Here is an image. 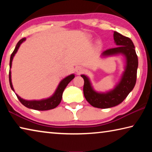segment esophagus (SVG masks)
<instances>
[{
  "instance_id": "34e87169",
  "label": "esophagus",
  "mask_w": 152,
  "mask_h": 152,
  "mask_svg": "<svg viewBox=\"0 0 152 152\" xmlns=\"http://www.w3.org/2000/svg\"><path fill=\"white\" fill-rule=\"evenodd\" d=\"M84 72V68H82V67L81 66H78V67H76V72L78 74H80Z\"/></svg>"
}]
</instances>
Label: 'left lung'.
<instances>
[{
    "mask_svg": "<svg viewBox=\"0 0 152 152\" xmlns=\"http://www.w3.org/2000/svg\"><path fill=\"white\" fill-rule=\"evenodd\" d=\"M113 37L117 47L104 51L101 57L121 54L125 58V70L120 81L115 88L106 92H98L92 86L88 77L84 74L81 75L84 80L83 88L84 97L92 107L99 109H107L121 103L134 88L136 83L138 58L134 44L130 38L117 31H114Z\"/></svg>",
    "mask_w": 152,
    "mask_h": 152,
    "instance_id": "left-lung-1",
    "label": "left lung"
}]
</instances>
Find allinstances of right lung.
<instances>
[{
	"mask_svg": "<svg viewBox=\"0 0 152 152\" xmlns=\"http://www.w3.org/2000/svg\"><path fill=\"white\" fill-rule=\"evenodd\" d=\"M25 39H26V38H23V39L19 40V42L17 43L16 47L15 48L13 52L12 53V54L11 56V58H10L9 83H10V86H11V89L14 92L15 91H14L13 86H12V82H11V68L12 66V59H13V57L15 55V53L17 52V50H19L20 44H21L23 42H25ZM74 77H75V76H74V74H72L66 77L65 78H64L60 82L58 88H56L53 94L51 96L48 98V99L39 100V101H35V100H33V101H27V100H25L23 99H22V98H20L18 94H16V95L18 98V99L19 100V101L21 102L25 107L29 108V109H32L37 110H47L53 109L56 107H58V104L60 103L64 89L66 88V87L69 83H70V82L72 80L74 79Z\"/></svg>",
	"mask_w": 152,
	"mask_h": 152,
	"instance_id": "add662e5",
	"label": "right lung"
}]
</instances>
